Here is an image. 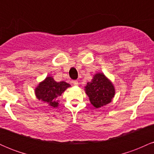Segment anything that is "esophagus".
Segmentation results:
<instances>
[{
  "mask_svg": "<svg viewBox=\"0 0 154 154\" xmlns=\"http://www.w3.org/2000/svg\"><path fill=\"white\" fill-rule=\"evenodd\" d=\"M72 84L74 85H78V81L77 80H74V81H72Z\"/></svg>",
  "mask_w": 154,
  "mask_h": 154,
  "instance_id": "esophagus-1",
  "label": "esophagus"
}]
</instances>
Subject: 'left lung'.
I'll list each match as a JSON object with an SVG mask.
<instances>
[{"label":"left lung","instance_id":"1","mask_svg":"<svg viewBox=\"0 0 154 154\" xmlns=\"http://www.w3.org/2000/svg\"><path fill=\"white\" fill-rule=\"evenodd\" d=\"M85 93L93 106L100 108L111 103L115 95L114 85L103 73L95 74L85 87Z\"/></svg>","mask_w":154,"mask_h":154}]
</instances>
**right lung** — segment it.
<instances>
[{
    "label": "right lung",
    "mask_w": 154,
    "mask_h": 154,
    "mask_svg": "<svg viewBox=\"0 0 154 154\" xmlns=\"http://www.w3.org/2000/svg\"><path fill=\"white\" fill-rule=\"evenodd\" d=\"M70 86L69 84L64 81L56 82L52 77L48 76L35 88V96L38 100L47 103L49 106L56 108L59 106L57 98Z\"/></svg>",
    "instance_id": "add662e5"
}]
</instances>
